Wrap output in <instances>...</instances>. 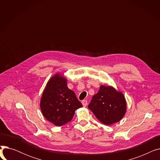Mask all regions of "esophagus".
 Masks as SVG:
<instances>
[{
	"mask_svg": "<svg viewBox=\"0 0 160 160\" xmlns=\"http://www.w3.org/2000/svg\"><path fill=\"white\" fill-rule=\"evenodd\" d=\"M82 105L84 106V107H86L87 105H88V101L86 100H83L82 101Z\"/></svg>",
	"mask_w": 160,
	"mask_h": 160,
	"instance_id": "esophagus-1",
	"label": "esophagus"
}]
</instances>
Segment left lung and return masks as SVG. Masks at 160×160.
I'll list each match as a JSON object with an SVG mask.
<instances>
[{"mask_svg": "<svg viewBox=\"0 0 160 160\" xmlns=\"http://www.w3.org/2000/svg\"><path fill=\"white\" fill-rule=\"evenodd\" d=\"M88 108L100 122L111 125L122 119L127 112V102L121 91L102 85L92 97Z\"/></svg>", "mask_w": 160, "mask_h": 160, "instance_id": "obj_1", "label": "left lung"}]
</instances>
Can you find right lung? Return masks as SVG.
<instances>
[{
  "mask_svg": "<svg viewBox=\"0 0 160 160\" xmlns=\"http://www.w3.org/2000/svg\"><path fill=\"white\" fill-rule=\"evenodd\" d=\"M74 92L67 87V80L56 73L48 81L40 100L43 115L49 122L60 127L71 121L75 110L82 108Z\"/></svg>",
  "mask_w": 160,
  "mask_h": 160,
  "instance_id": "obj_1",
  "label": "right lung"
}]
</instances>
